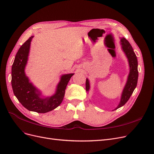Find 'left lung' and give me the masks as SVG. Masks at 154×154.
Segmentation results:
<instances>
[{"label":"left lung","instance_id":"left-lung-1","mask_svg":"<svg viewBox=\"0 0 154 154\" xmlns=\"http://www.w3.org/2000/svg\"><path fill=\"white\" fill-rule=\"evenodd\" d=\"M121 44L122 45V51L125 53L128 59L129 66H130V73H129L125 87L123 89V91H122L120 102L118 106L114 110L123 106L128 102L129 98H130L131 95H132L134 90L137 87L138 78V60L131 44L125 38L121 39ZM89 89L90 83L88 79L87 78V80H86V90L88 91Z\"/></svg>","mask_w":154,"mask_h":154}]
</instances>
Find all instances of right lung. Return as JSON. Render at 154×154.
Listing matches in <instances>:
<instances>
[{"label":"right lung","mask_w":154,"mask_h":154,"mask_svg":"<svg viewBox=\"0 0 154 154\" xmlns=\"http://www.w3.org/2000/svg\"><path fill=\"white\" fill-rule=\"evenodd\" d=\"M33 37L31 36L24 43L16 55L12 66V88L17 100L26 109L38 113H46L57 107L63 102L67 85L74 74L63 75L55 94L50 97L42 98L40 91L29 82L24 72Z\"/></svg>","instance_id":"1"}]
</instances>
